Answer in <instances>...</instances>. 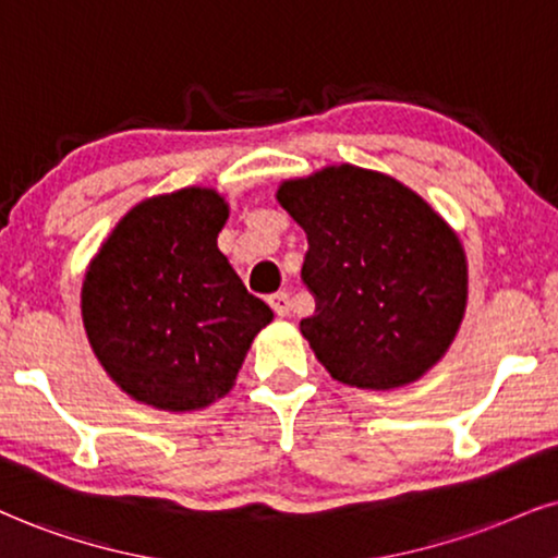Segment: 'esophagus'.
I'll list each match as a JSON object with an SVG mask.
<instances>
[{
	"instance_id": "34e87169",
	"label": "esophagus",
	"mask_w": 558,
	"mask_h": 558,
	"mask_svg": "<svg viewBox=\"0 0 558 558\" xmlns=\"http://www.w3.org/2000/svg\"><path fill=\"white\" fill-rule=\"evenodd\" d=\"M268 305H271V311L277 313L279 318H287V315H290V311H292L290 294H287V292H277V294H271V298H268Z\"/></svg>"
}]
</instances>
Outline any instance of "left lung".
<instances>
[{"label": "left lung", "mask_w": 558, "mask_h": 558, "mask_svg": "<svg viewBox=\"0 0 558 558\" xmlns=\"http://www.w3.org/2000/svg\"><path fill=\"white\" fill-rule=\"evenodd\" d=\"M277 198L311 245L302 281L315 313L300 331L333 380L390 390L435 367L469 300L450 225L396 178L354 165L284 181Z\"/></svg>", "instance_id": "8db88e82"}]
</instances>
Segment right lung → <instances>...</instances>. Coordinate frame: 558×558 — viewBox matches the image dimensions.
Masks as SVG:
<instances>
[{
	"mask_svg": "<svg viewBox=\"0 0 558 558\" xmlns=\"http://www.w3.org/2000/svg\"><path fill=\"white\" fill-rule=\"evenodd\" d=\"M227 215L225 198L198 185L144 198L89 260L87 341L134 401L162 411L215 403L274 318L217 247Z\"/></svg>",
	"mask_w": 558,
	"mask_h": 558,
	"instance_id": "obj_1",
	"label": "right lung"
}]
</instances>
